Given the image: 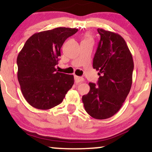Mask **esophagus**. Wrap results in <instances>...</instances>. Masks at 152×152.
Masks as SVG:
<instances>
[{
    "label": "esophagus",
    "instance_id": "obj_1",
    "mask_svg": "<svg viewBox=\"0 0 152 152\" xmlns=\"http://www.w3.org/2000/svg\"><path fill=\"white\" fill-rule=\"evenodd\" d=\"M74 79H75V82L76 83H80V82H83L84 80V78H82V77H79V76H74Z\"/></svg>",
    "mask_w": 152,
    "mask_h": 152
}]
</instances>
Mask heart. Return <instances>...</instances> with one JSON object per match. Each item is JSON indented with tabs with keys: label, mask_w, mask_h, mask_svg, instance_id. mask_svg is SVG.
Wrapping results in <instances>:
<instances>
[{
	"label": "heart",
	"mask_w": 152,
	"mask_h": 152,
	"mask_svg": "<svg viewBox=\"0 0 152 152\" xmlns=\"http://www.w3.org/2000/svg\"><path fill=\"white\" fill-rule=\"evenodd\" d=\"M86 39H91V36L90 35H88V34H87V35H86Z\"/></svg>",
	"instance_id": "1"
}]
</instances>
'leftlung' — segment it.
<instances>
[{
	"label": "left lung",
	"instance_id": "1",
	"mask_svg": "<svg viewBox=\"0 0 152 152\" xmlns=\"http://www.w3.org/2000/svg\"><path fill=\"white\" fill-rule=\"evenodd\" d=\"M101 36L93 59V68L99 71L98 86L90 83V90L83 95L85 110L97 120L110 118L120 110L132 85L133 57L122 36L97 29Z\"/></svg>",
	"mask_w": 152,
	"mask_h": 152
}]
</instances>
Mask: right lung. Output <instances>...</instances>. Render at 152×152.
Instances as JSON below:
<instances>
[{"label": "right lung", "instance_id": "obj_1", "mask_svg": "<svg viewBox=\"0 0 152 152\" xmlns=\"http://www.w3.org/2000/svg\"><path fill=\"white\" fill-rule=\"evenodd\" d=\"M77 28H56L37 32L26 42L18 55L17 78L30 106L48 110L59 105L74 83L73 75L56 72L60 48Z\"/></svg>", "mask_w": 152, "mask_h": 152}]
</instances>
